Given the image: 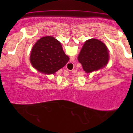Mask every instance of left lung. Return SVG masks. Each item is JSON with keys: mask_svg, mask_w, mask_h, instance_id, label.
<instances>
[{"mask_svg": "<svg viewBox=\"0 0 133 133\" xmlns=\"http://www.w3.org/2000/svg\"><path fill=\"white\" fill-rule=\"evenodd\" d=\"M109 61L107 47L96 39L86 41L78 56V61L87 73L103 68Z\"/></svg>", "mask_w": 133, "mask_h": 133, "instance_id": "8db88e82", "label": "left lung"}]
</instances>
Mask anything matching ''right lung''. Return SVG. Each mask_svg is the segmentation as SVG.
<instances>
[{"mask_svg": "<svg viewBox=\"0 0 133 133\" xmlns=\"http://www.w3.org/2000/svg\"><path fill=\"white\" fill-rule=\"evenodd\" d=\"M59 41L52 36L41 38L32 49L30 61L36 69L45 74H54L68 63Z\"/></svg>", "mask_w": 133, "mask_h": 133, "instance_id": "obj_1", "label": "right lung"}]
</instances>
